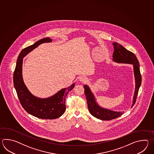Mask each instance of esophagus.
Wrapping results in <instances>:
<instances>
[{
    "instance_id": "esophagus-1",
    "label": "esophagus",
    "mask_w": 154,
    "mask_h": 154,
    "mask_svg": "<svg viewBox=\"0 0 154 154\" xmlns=\"http://www.w3.org/2000/svg\"><path fill=\"white\" fill-rule=\"evenodd\" d=\"M80 80L82 82H85L86 80V78L85 76H81L80 77Z\"/></svg>"
}]
</instances>
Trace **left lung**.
Masks as SVG:
<instances>
[{
  "label": "left lung",
  "instance_id": "obj_1",
  "mask_svg": "<svg viewBox=\"0 0 154 154\" xmlns=\"http://www.w3.org/2000/svg\"><path fill=\"white\" fill-rule=\"evenodd\" d=\"M114 46V52L113 53V59L116 62L120 63H128L133 64L134 76L135 80V89L132 106L135 103L137 98L139 89L141 83V75L140 72L139 63L134 53L125 48L123 46L118 43H113ZM85 95L87 100L88 110L92 116L103 121H109L118 118L123 112H115L102 108L99 106L95 101V97L88 85L84 86Z\"/></svg>",
  "mask_w": 154,
  "mask_h": 154
}]
</instances>
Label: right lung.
Returning <instances> with one entry per match:
<instances>
[{
	"label": "right lung",
	"instance_id": "right-lung-1",
	"mask_svg": "<svg viewBox=\"0 0 154 154\" xmlns=\"http://www.w3.org/2000/svg\"><path fill=\"white\" fill-rule=\"evenodd\" d=\"M50 42H52V39L49 37L44 38L23 49L17 59L13 75L14 85L23 107L30 115L45 119H56L63 115L66 109V96L75 86L73 84L67 88L62 89L50 97L39 98L33 96L25 85L22 76L23 57L39 45Z\"/></svg>",
	"mask_w": 154,
	"mask_h": 154
}]
</instances>
